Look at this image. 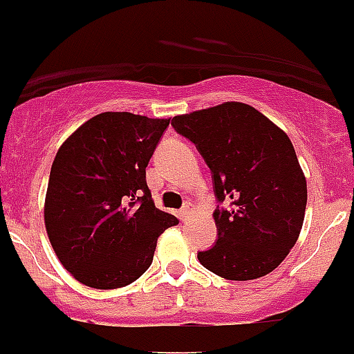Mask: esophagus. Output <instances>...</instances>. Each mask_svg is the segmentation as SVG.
Instances as JSON below:
<instances>
[{"label": "esophagus", "mask_w": 354, "mask_h": 354, "mask_svg": "<svg viewBox=\"0 0 354 354\" xmlns=\"http://www.w3.org/2000/svg\"><path fill=\"white\" fill-rule=\"evenodd\" d=\"M191 212H193V205H191V203L184 205L183 210L179 212V217L183 218V221H187V218H189V215H191Z\"/></svg>", "instance_id": "esophagus-1"}]
</instances>
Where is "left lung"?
I'll use <instances>...</instances> for the list:
<instances>
[{
    "mask_svg": "<svg viewBox=\"0 0 354 354\" xmlns=\"http://www.w3.org/2000/svg\"><path fill=\"white\" fill-rule=\"evenodd\" d=\"M174 129L196 144L212 170L217 243L198 261L225 280L247 281L283 262L304 222L308 186L292 140L243 102L179 114Z\"/></svg>",
    "mask_w": 354,
    "mask_h": 354,
    "instance_id": "left-lung-1",
    "label": "left lung"
}]
</instances>
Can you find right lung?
<instances>
[{
	"mask_svg": "<svg viewBox=\"0 0 354 354\" xmlns=\"http://www.w3.org/2000/svg\"><path fill=\"white\" fill-rule=\"evenodd\" d=\"M170 120L100 113L55 154L45 196L53 252L74 280L99 290L130 285L153 262L160 234L179 224L160 210L146 167Z\"/></svg>",
	"mask_w": 354,
	"mask_h": 354,
	"instance_id": "add662e5",
	"label": "right lung"
}]
</instances>
